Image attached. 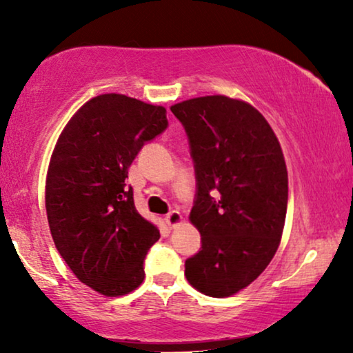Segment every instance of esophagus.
<instances>
[{
	"label": "esophagus",
	"instance_id": "1",
	"mask_svg": "<svg viewBox=\"0 0 353 353\" xmlns=\"http://www.w3.org/2000/svg\"><path fill=\"white\" fill-rule=\"evenodd\" d=\"M181 221H183V216L180 212H176V210L170 212V214L165 216V223L168 225V228H175V226L180 225Z\"/></svg>",
	"mask_w": 353,
	"mask_h": 353
}]
</instances>
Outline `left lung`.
<instances>
[{"label": "left lung", "instance_id": "obj_1", "mask_svg": "<svg viewBox=\"0 0 353 353\" xmlns=\"http://www.w3.org/2000/svg\"><path fill=\"white\" fill-rule=\"evenodd\" d=\"M194 161L190 221L202 248L185 263L188 283L210 297L243 291L281 243L288 168L276 134L254 105L223 94L173 104Z\"/></svg>", "mask_w": 353, "mask_h": 353}]
</instances>
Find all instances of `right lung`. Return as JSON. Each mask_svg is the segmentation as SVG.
Segmentation results:
<instances>
[{"mask_svg": "<svg viewBox=\"0 0 353 353\" xmlns=\"http://www.w3.org/2000/svg\"><path fill=\"white\" fill-rule=\"evenodd\" d=\"M165 108L125 94L86 101L62 130L46 173V215L61 257L105 297L132 292L161 238L138 214L128 168L146 141L167 128Z\"/></svg>", "mask_w": 353, "mask_h": 353, "instance_id": "1", "label": "right lung"}]
</instances>
